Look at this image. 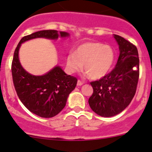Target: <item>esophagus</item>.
Instances as JSON below:
<instances>
[{"mask_svg":"<svg viewBox=\"0 0 152 152\" xmlns=\"http://www.w3.org/2000/svg\"><path fill=\"white\" fill-rule=\"evenodd\" d=\"M84 83H85V82H83V81L78 80V82H77V86H81V85H82Z\"/></svg>","mask_w":152,"mask_h":152,"instance_id":"obj_1","label":"esophagus"}]
</instances>
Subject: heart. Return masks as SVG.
Wrapping results in <instances>:
<instances>
[{"label":"heart","instance_id":"1","mask_svg":"<svg viewBox=\"0 0 152 152\" xmlns=\"http://www.w3.org/2000/svg\"><path fill=\"white\" fill-rule=\"evenodd\" d=\"M115 61V53L110 45L100 42H88L82 44L75 52L67 56V66L71 73L85 70L91 79H99L111 70Z\"/></svg>","mask_w":152,"mask_h":152}]
</instances>
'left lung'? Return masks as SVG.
Returning a JSON list of instances; mask_svg holds the SVG:
<instances>
[{"label": "left lung", "instance_id": "left-lung-1", "mask_svg": "<svg viewBox=\"0 0 152 152\" xmlns=\"http://www.w3.org/2000/svg\"><path fill=\"white\" fill-rule=\"evenodd\" d=\"M114 37L120 50L115 67L99 80L90 82L93 93L89 105L102 117L116 115L128 107L135 95L140 73L137 47L119 35Z\"/></svg>", "mask_w": 152, "mask_h": 152}]
</instances>
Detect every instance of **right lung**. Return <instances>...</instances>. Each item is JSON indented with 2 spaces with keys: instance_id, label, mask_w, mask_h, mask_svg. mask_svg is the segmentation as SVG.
Segmentation results:
<instances>
[{
  "instance_id": "add662e5",
  "label": "right lung",
  "mask_w": 152,
  "mask_h": 152,
  "mask_svg": "<svg viewBox=\"0 0 152 152\" xmlns=\"http://www.w3.org/2000/svg\"><path fill=\"white\" fill-rule=\"evenodd\" d=\"M69 36L67 32L43 30L23 37L14 53L12 62V80L18 98L30 112L42 118H52L65 107L67 97L77 84V79L67 75L56 66L43 76H33L20 63L18 52L21 44L38 37L56 39Z\"/></svg>"
}]
</instances>
